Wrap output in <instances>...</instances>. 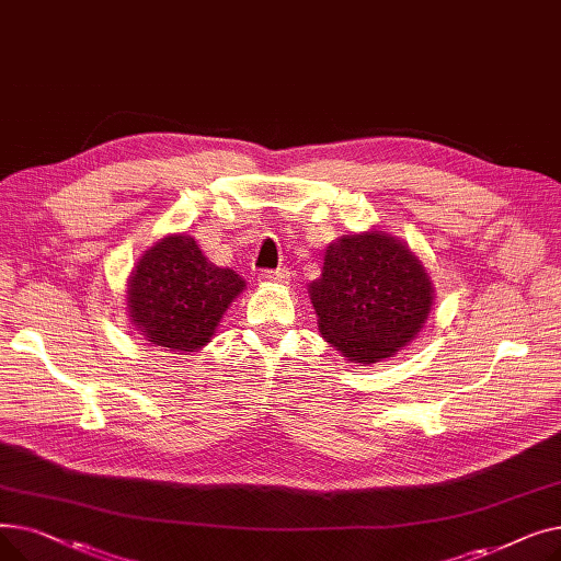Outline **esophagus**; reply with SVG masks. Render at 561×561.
I'll use <instances>...</instances> for the list:
<instances>
[{
	"mask_svg": "<svg viewBox=\"0 0 561 561\" xmlns=\"http://www.w3.org/2000/svg\"><path fill=\"white\" fill-rule=\"evenodd\" d=\"M261 282H277V284H288L290 282V271L288 268H277V271H261L259 273Z\"/></svg>",
	"mask_w": 561,
	"mask_h": 561,
	"instance_id": "1",
	"label": "esophagus"
}]
</instances>
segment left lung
<instances>
[{
	"instance_id": "obj_1",
	"label": "left lung",
	"mask_w": 561,
	"mask_h": 561,
	"mask_svg": "<svg viewBox=\"0 0 561 561\" xmlns=\"http://www.w3.org/2000/svg\"><path fill=\"white\" fill-rule=\"evenodd\" d=\"M432 293L421 261L379 231L332 243L320 277L309 284L320 334L352 364L387 359L414 339Z\"/></svg>"
}]
</instances>
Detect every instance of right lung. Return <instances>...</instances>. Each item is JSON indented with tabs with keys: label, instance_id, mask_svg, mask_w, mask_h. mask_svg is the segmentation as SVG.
<instances>
[{
	"label": "right lung",
	"instance_id": "obj_1",
	"mask_svg": "<svg viewBox=\"0 0 561 561\" xmlns=\"http://www.w3.org/2000/svg\"><path fill=\"white\" fill-rule=\"evenodd\" d=\"M243 277L218 268L186 233L168 236L147 250L129 279V313L142 336L172 352L209 343Z\"/></svg>",
	"mask_w": 561,
	"mask_h": 561
}]
</instances>
